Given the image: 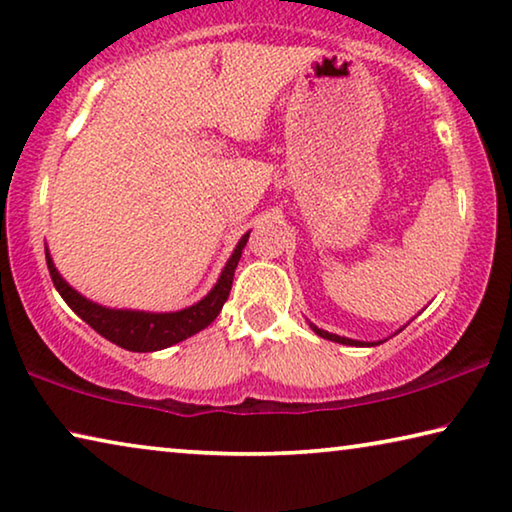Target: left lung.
Instances as JSON below:
<instances>
[{
  "instance_id": "8db88e82",
  "label": "left lung",
  "mask_w": 512,
  "mask_h": 512,
  "mask_svg": "<svg viewBox=\"0 0 512 512\" xmlns=\"http://www.w3.org/2000/svg\"><path fill=\"white\" fill-rule=\"evenodd\" d=\"M310 328H312L319 337H323V339H330V342H337V344H346V346H378V344H383V342H385V339H380V342H358V339L339 337V335H332V332H328V330L316 328L314 323H310Z\"/></svg>"
}]
</instances>
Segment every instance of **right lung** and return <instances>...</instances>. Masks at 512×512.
Segmentation results:
<instances>
[{
    "label": "right lung",
    "mask_w": 512,
    "mask_h": 512,
    "mask_svg": "<svg viewBox=\"0 0 512 512\" xmlns=\"http://www.w3.org/2000/svg\"><path fill=\"white\" fill-rule=\"evenodd\" d=\"M250 232L243 234L239 239L234 253L227 259L225 269L218 275L216 285L212 287L209 294L193 303L191 307H184L180 312H143V310H113V307L97 305L86 296H81L77 289H72L66 280L61 278V273L56 271L52 262L50 250L45 248L47 257V269H50L52 282L56 291H59L61 298L70 305V310L77 316H81L88 326L95 332H100L104 339H109L120 348H127V351L134 353H150V351H161V348H168L182 339L196 335V332L205 330L209 323H212L218 312L223 310V303L230 296L232 289V278L234 269H237L241 250L246 248V241Z\"/></svg>",
    "instance_id": "obj_1"
}]
</instances>
